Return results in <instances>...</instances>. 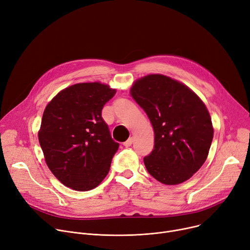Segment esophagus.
Masks as SVG:
<instances>
[{
	"label": "esophagus",
	"mask_w": 250,
	"mask_h": 250,
	"mask_svg": "<svg viewBox=\"0 0 250 250\" xmlns=\"http://www.w3.org/2000/svg\"><path fill=\"white\" fill-rule=\"evenodd\" d=\"M132 143H133V139H132V138H129L126 142H125V143H124V146L127 147V146H130L132 145Z\"/></svg>",
	"instance_id": "34e87169"
}]
</instances>
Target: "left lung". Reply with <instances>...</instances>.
<instances>
[{"mask_svg": "<svg viewBox=\"0 0 250 250\" xmlns=\"http://www.w3.org/2000/svg\"><path fill=\"white\" fill-rule=\"evenodd\" d=\"M130 94L154 130L153 149L144 158L148 173L169 186L190 178L207 161L213 139L206 104L186 84L163 75L138 80Z\"/></svg>", "mask_w": 250, "mask_h": 250, "instance_id": "1", "label": "left lung"}]
</instances>
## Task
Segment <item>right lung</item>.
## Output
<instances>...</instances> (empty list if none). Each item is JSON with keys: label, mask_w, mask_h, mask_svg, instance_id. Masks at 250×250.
Listing matches in <instances>:
<instances>
[{"label": "right lung", "mask_w": 250, "mask_h": 250, "mask_svg": "<svg viewBox=\"0 0 250 250\" xmlns=\"http://www.w3.org/2000/svg\"><path fill=\"white\" fill-rule=\"evenodd\" d=\"M116 93L101 83H77L44 108L39 142L49 168L65 187L90 190L108 173L120 145L111 139L102 109Z\"/></svg>", "instance_id": "right-lung-1"}]
</instances>
